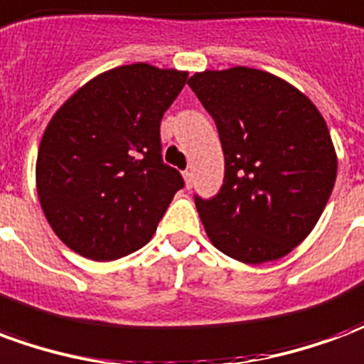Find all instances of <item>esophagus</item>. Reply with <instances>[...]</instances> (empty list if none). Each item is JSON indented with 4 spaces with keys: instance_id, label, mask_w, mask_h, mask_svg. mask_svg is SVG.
Returning <instances> with one entry per match:
<instances>
[{
    "instance_id": "34e87169",
    "label": "esophagus",
    "mask_w": 364,
    "mask_h": 364,
    "mask_svg": "<svg viewBox=\"0 0 364 364\" xmlns=\"http://www.w3.org/2000/svg\"><path fill=\"white\" fill-rule=\"evenodd\" d=\"M183 177H185L187 187H191V183H193V171H191V169H185V171H183Z\"/></svg>"
}]
</instances>
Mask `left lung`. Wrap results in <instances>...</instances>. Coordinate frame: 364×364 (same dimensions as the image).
Instances as JSON below:
<instances>
[{
    "label": "left lung",
    "instance_id": "left-lung-1",
    "mask_svg": "<svg viewBox=\"0 0 364 364\" xmlns=\"http://www.w3.org/2000/svg\"><path fill=\"white\" fill-rule=\"evenodd\" d=\"M213 117L224 183L195 195L214 247L250 265L284 257L320 220L337 175L326 120L290 83L253 68L206 70L189 80Z\"/></svg>",
    "mask_w": 364,
    "mask_h": 364
}]
</instances>
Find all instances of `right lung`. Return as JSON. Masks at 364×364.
<instances>
[{"instance_id": "add662e5", "label": "right lung", "mask_w": 364, "mask_h": 364, "mask_svg": "<svg viewBox=\"0 0 364 364\" xmlns=\"http://www.w3.org/2000/svg\"><path fill=\"white\" fill-rule=\"evenodd\" d=\"M187 72L130 64L85 83L46 127L36 158L44 216L87 259L124 257L150 242L179 189L159 124Z\"/></svg>"}]
</instances>
